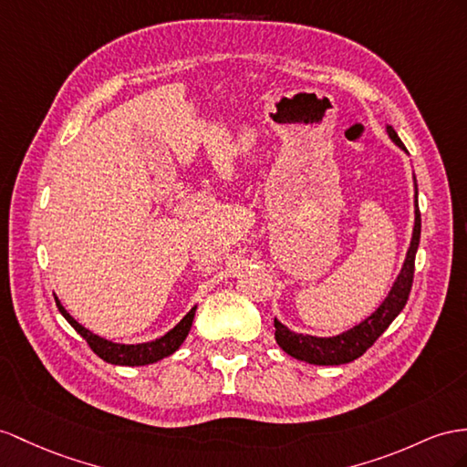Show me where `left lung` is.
<instances>
[{"label":"left lung","instance_id":"obj_1","mask_svg":"<svg viewBox=\"0 0 467 467\" xmlns=\"http://www.w3.org/2000/svg\"><path fill=\"white\" fill-rule=\"evenodd\" d=\"M387 131L390 140L397 143L400 150L406 151L404 143L400 141L394 128L387 126ZM416 197H418V191H416ZM418 243H420V211H418V199H416L414 231H412L410 248L409 253H406V260L397 282L392 284V290L385 297V302L377 307V312L373 316H368L353 329L339 333L336 337H314V336H304V333H294L285 326H282L278 319H274L276 341L280 348L290 357L297 358V361H306L312 365H343L361 357L370 345H373L382 333H385V329L392 324V319L402 312L406 300H409L412 280H414V258H416Z\"/></svg>","mask_w":467,"mask_h":467}]
</instances>
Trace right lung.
Listing matches in <instances>:
<instances>
[{
	"label": "right lung",
	"instance_id": "right-lung-1",
	"mask_svg": "<svg viewBox=\"0 0 467 467\" xmlns=\"http://www.w3.org/2000/svg\"><path fill=\"white\" fill-rule=\"evenodd\" d=\"M55 302H57L58 312L65 316V319L77 329L78 336L88 343V348L94 353H97L100 358H104L106 363L124 365V367H140V365L158 363L160 358L170 357L171 353H175L179 349V345L185 341L187 333L191 329V324H193L195 309H197V306L191 307V312L160 339L150 341V343H140V345H119V343H112V341H106L99 336H94L92 331L82 327L77 319H73L67 314V309L61 306V302H58L57 297H55Z\"/></svg>",
	"mask_w": 467,
	"mask_h": 467
}]
</instances>
